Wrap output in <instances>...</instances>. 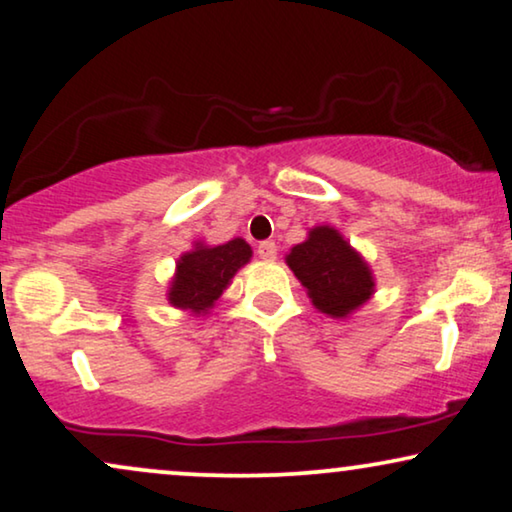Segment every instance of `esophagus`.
Segmentation results:
<instances>
[{
    "label": "esophagus",
    "mask_w": 512,
    "mask_h": 512,
    "mask_svg": "<svg viewBox=\"0 0 512 512\" xmlns=\"http://www.w3.org/2000/svg\"><path fill=\"white\" fill-rule=\"evenodd\" d=\"M258 256L265 258V261H275L277 258V244L272 240H265L258 244Z\"/></svg>",
    "instance_id": "1"
}]
</instances>
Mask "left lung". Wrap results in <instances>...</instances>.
<instances>
[{"label":"left lung","mask_w":512,"mask_h":512,"mask_svg":"<svg viewBox=\"0 0 512 512\" xmlns=\"http://www.w3.org/2000/svg\"><path fill=\"white\" fill-rule=\"evenodd\" d=\"M286 263L303 282L314 307L331 317H347L373 293L368 265L328 226L310 230L307 242L296 244Z\"/></svg>","instance_id":"8db88e82"}]
</instances>
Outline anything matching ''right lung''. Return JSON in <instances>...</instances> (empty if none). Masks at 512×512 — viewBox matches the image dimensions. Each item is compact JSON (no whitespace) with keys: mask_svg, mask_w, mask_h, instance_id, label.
<instances>
[{"mask_svg":"<svg viewBox=\"0 0 512 512\" xmlns=\"http://www.w3.org/2000/svg\"><path fill=\"white\" fill-rule=\"evenodd\" d=\"M249 258L251 247L240 237L221 247H195L191 254L181 256L170 303L181 310L207 312Z\"/></svg>","mask_w":512,"mask_h":512,"instance_id":"1","label":"right lung"}]
</instances>
